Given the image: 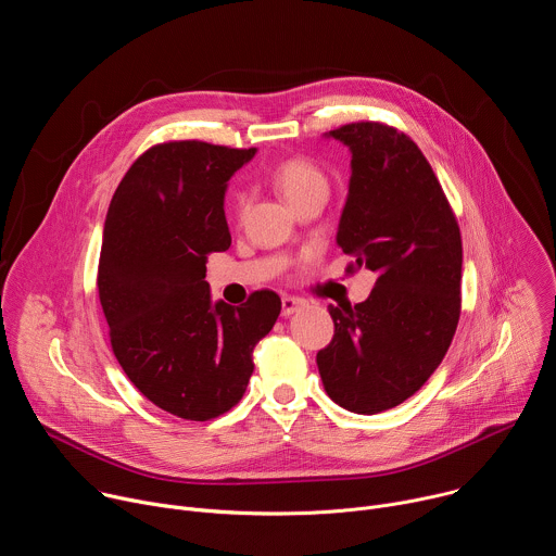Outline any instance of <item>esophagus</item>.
<instances>
[{
    "label": "esophagus",
    "mask_w": 556,
    "mask_h": 556,
    "mask_svg": "<svg viewBox=\"0 0 556 556\" xmlns=\"http://www.w3.org/2000/svg\"><path fill=\"white\" fill-rule=\"evenodd\" d=\"M305 305V301L301 299V296H290V294H286V296H281V314L283 316H290V314H294L299 307H303Z\"/></svg>",
    "instance_id": "obj_1"
}]
</instances>
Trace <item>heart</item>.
<instances>
[{"label":"heart","instance_id":"obj_1","mask_svg":"<svg viewBox=\"0 0 556 556\" xmlns=\"http://www.w3.org/2000/svg\"><path fill=\"white\" fill-rule=\"evenodd\" d=\"M273 182L281 195L299 206L314 195H328L330 180L326 172L307 155H288L279 161L273 172ZM249 204V193L240 187H230L226 191V206L232 211H244Z\"/></svg>","mask_w":556,"mask_h":556}]
</instances>
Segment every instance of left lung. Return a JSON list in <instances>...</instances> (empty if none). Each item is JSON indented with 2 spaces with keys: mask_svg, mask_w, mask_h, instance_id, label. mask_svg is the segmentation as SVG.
<instances>
[{
  "mask_svg": "<svg viewBox=\"0 0 556 556\" xmlns=\"http://www.w3.org/2000/svg\"><path fill=\"white\" fill-rule=\"evenodd\" d=\"M352 149L337 244L348 273H376L356 305H328L334 337L316 354L330 399L354 414L399 407L442 363L462 312V235L420 147L376 121L330 131Z\"/></svg>",
  "mask_w": 556,
  "mask_h": 556,
  "instance_id": "left-lung-1",
  "label": "left lung"
}]
</instances>
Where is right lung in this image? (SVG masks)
<instances>
[{"label":"right lung","mask_w":556,"mask_h":556,"mask_svg":"<svg viewBox=\"0 0 556 556\" xmlns=\"http://www.w3.org/2000/svg\"><path fill=\"white\" fill-rule=\"evenodd\" d=\"M204 140H169L138 155L103 228L99 299L110 343L134 387L167 414L204 422L242 401L253 350L273 330L281 299L211 303L206 260L230 247L228 178L255 155Z\"/></svg>","instance_id":"obj_1"}]
</instances>
